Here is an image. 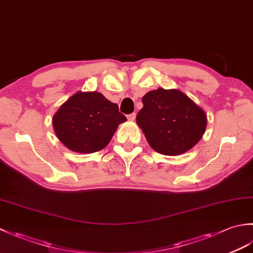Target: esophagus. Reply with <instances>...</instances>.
<instances>
[{
  "label": "esophagus",
  "mask_w": 253,
  "mask_h": 253,
  "mask_svg": "<svg viewBox=\"0 0 253 253\" xmlns=\"http://www.w3.org/2000/svg\"><path fill=\"white\" fill-rule=\"evenodd\" d=\"M127 118H128V121H135V118H136V113H131V114H129L127 116Z\"/></svg>",
  "instance_id": "34e87169"
}]
</instances>
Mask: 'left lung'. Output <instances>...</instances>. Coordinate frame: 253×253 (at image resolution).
I'll use <instances>...</instances> for the list:
<instances>
[{"label": "left lung", "instance_id": "1", "mask_svg": "<svg viewBox=\"0 0 253 253\" xmlns=\"http://www.w3.org/2000/svg\"><path fill=\"white\" fill-rule=\"evenodd\" d=\"M138 126L154 151L165 155L187 152L206 131L207 114L177 89L159 88L142 98Z\"/></svg>", "mask_w": 253, "mask_h": 253}]
</instances>
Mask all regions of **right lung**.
<instances>
[{
	"mask_svg": "<svg viewBox=\"0 0 253 253\" xmlns=\"http://www.w3.org/2000/svg\"><path fill=\"white\" fill-rule=\"evenodd\" d=\"M126 121L118 105L102 93L79 91L55 113L53 127L56 137L69 150L92 153L105 148L118 125Z\"/></svg>",
	"mask_w": 253,
	"mask_h": 253,
	"instance_id": "right-lung-1",
	"label": "right lung"
}]
</instances>
